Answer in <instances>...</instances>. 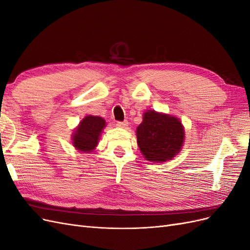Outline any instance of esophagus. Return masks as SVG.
I'll use <instances>...</instances> for the list:
<instances>
[{
	"instance_id": "obj_1",
	"label": "esophagus",
	"mask_w": 250,
	"mask_h": 250,
	"mask_svg": "<svg viewBox=\"0 0 250 250\" xmlns=\"http://www.w3.org/2000/svg\"><path fill=\"white\" fill-rule=\"evenodd\" d=\"M117 126L119 128H126L128 126V121H123V122H117Z\"/></svg>"
}]
</instances>
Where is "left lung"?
Wrapping results in <instances>:
<instances>
[{
    "mask_svg": "<svg viewBox=\"0 0 250 250\" xmlns=\"http://www.w3.org/2000/svg\"><path fill=\"white\" fill-rule=\"evenodd\" d=\"M185 137V127L177 117L152 109L144 112L137 128L141 153L151 163L171 161L180 152Z\"/></svg>",
    "mask_w": 250,
    "mask_h": 250,
    "instance_id": "1",
    "label": "left lung"
}]
</instances>
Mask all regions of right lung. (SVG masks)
<instances>
[{
  "instance_id": "add662e5",
  "label": "right lung",
  "mask_w": 250,
  "mask_h": 250,
  "mask_svg": "<svg viewBox=\"0 0 250 250\" xmlns=\"http://www.w3.org/2000/svg\"><path fill=\"white\" fill-rule=\"evenodd\" d=\"M104 127H106V122L103 118L85 116L75 128L72 135V144L75 149L81 153L93 152L99 144Z\"/></svg>"
}]
</instances>
